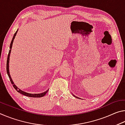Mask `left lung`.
Returning <instances> with one entry per match:
<instances>
[{"label":"left lung","mask_w":125,"mask_h":125,"mask_svg":"<svg viewBox=\"0 0 125 125\" xmlns=\"http://www.w3.org/2000/svg\"><path fill=\"white\" fill-rule=\"evenodd\" d=\"M73 96H75V98H78V99H79V98H78V97H77V96H74V95H73ZM80 99V98H79Z\"/></svg>","instance_id":"1"}]
</instances>
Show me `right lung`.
<instances>
[{
  "mask_svg": "<svg viewBox=\"0 0 125 125\" xmlns=\"http://www.w3.org/2000/svg\"><path fill=\"white\" fill-rule=\"evenodd\" d=\"M18 30L16 31V32L15 33V34L14 35V36L12 37V39L11 40V43H10V50H9V53H8V58H7V74L8 76H9V78L10 80V82H11V84H12V85H13L14 88L15 89V90L18 92V93H20V94H21L22 95H24L25 96H29V97H32V98H41V97H42L43 96H45V95L46 94V93L48 92V90L46 91V92H43V93H40V94H30V93H27L24 92V91H22L21 90L19 89L18 88V87L15 85L14 82H12V80L11 79V77H10V75L9 74V57H10V52H11V49L12 48V43H13V41H14V40L15 39V36L17 33V32H18Z\"/></svg>",
  "mask_w": 125,
  "mask_h": 125,
  "instance_id": "obj_1",
  "label": "right lung"
}]
</instances>
